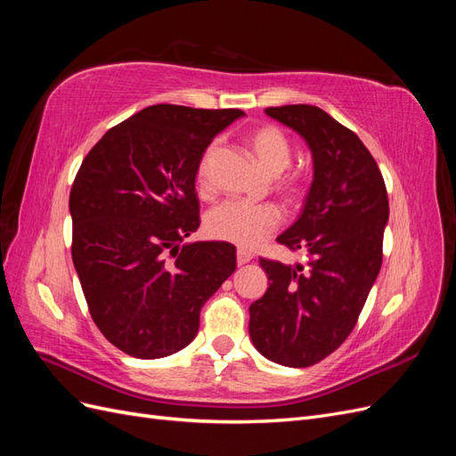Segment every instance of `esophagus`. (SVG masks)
<instances>
[{
    "mask_svg": "<svg viewBox=\"0 0 456 456\" xmlns=\"http://www.w3.org/2000/svg\"><path fill=\"white\" fill-rule=\"evenodd\" d=\"M253 260V255L245 249H238V265H247V262Z\"/></svg>",
    "mask_w": 456,
    "mask_h": 456,
    "instance_id": "1",
    "label": "esophagus"
}]
</instances>
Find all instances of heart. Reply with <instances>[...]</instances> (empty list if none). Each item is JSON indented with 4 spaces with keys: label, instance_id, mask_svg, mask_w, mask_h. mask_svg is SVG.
<instances>
[{
    "label": "heart",
    "instance_id": "b5f03b06",
    "mask_svg": "<svg viewBox=\"0 0 456 456\" xmlns=\"http://www.w3.org/2000/svg\"><path fill=\"white\" fill-rule=\"evenodd\" d=\"M247 142L253 148L258 161L265 165V169L272 175H281L289 165H291V142L287 134L275 126H262L256 127L247 136ZM218 154V144L213 142L205 150V154L200 161L198 169V183L201 190H207V171L209 165ZM281 194L293 201L298 196V186L293 178H281L275 184ZM281 213L272 203H251V201H238L228 200L213 209L205 216V232L213 240L228 241L243 249H251L262 240L280 226Z\"/></svg>",
    "mask_w": 456,
    "mask_h": 456
}]
</instances>
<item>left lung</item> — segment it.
Returning <instances> with one entry per match:
<instances>
[{"mask_svg": "<svg viewBox=\"0 0 456 456\" xmlns=\"http://www.w3.org/2000/svg\"><path fill=\"white\" fill-rule=\"evenodd\" d=\"M265 112L297 131L314 159V181L297 223L278 241L305 251L306 266L260 258L270 287L249 306V335L266 360L310 367L355 327L382 265L388 194L375 158L354 131L322 108Z\"/></svg>", "mask_w": 456, "mask_h": 456, "instance_id": "1", "label": "left lung"}]
</instances>
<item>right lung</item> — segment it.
Listing matches in <instances>:
<instances>
[{
  "label": "right lung",
  "instance_id": "obj_1",
  "mask_svg": "<svg viewBox=\"0 0 456 456\" xmlns=\"http://www.w3.org/2000/svg\"><path fill=\"white\" fill-rule=\"evenodd\" d=\"M238 108L156 104L96 142L70 191L72 260L93 322L141 360L196 338L200 312L236 270L226 241L181 245L200 226L203 151Z\"/></svg>",
  "mask_w": 456,
  "mask_h": 456
}]
</instances>
